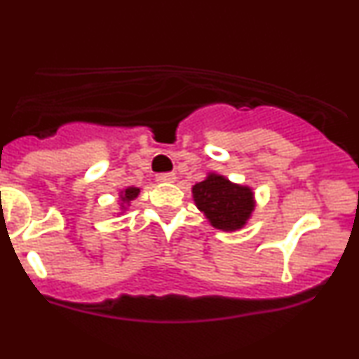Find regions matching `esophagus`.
Listing matches in <instances>:
<instances>
[{
  "instance_id": "esophagus-1",
  "label": "esophagus",
  "mask_w": 359,
  "mask_h": 359,
  "mask_svg": "<svg viewBox=\"0 0 359 359\" xmlns=\"http://www.w3.org/2000/svg\"><path fill=\"white\" fill-rule=\"evenodd\" d=\"M175 180H176L175 173H158L156 175V181H160V183H173Z\"/></svg>"
}]
</instances>
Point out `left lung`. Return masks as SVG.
Returning a JSON list of instances; mask_svg holds the SVG:
<instances>
[{
    "label": "left lung",
    "instance_id": "8db88e82",
    "mask_svg": "<svg viewBox=\"0 0 359 359\" xmlns=\"http://www.w3.org/2000/svg\"><path fill=\"white\" fill-rule=\"evenodd\" d=\"M196 205L220 230L242 229L253 210V193L245 186L232 184L219 175H209L193 188Z\"/></svg>",
    "mask_w": 359,
    "mask_h": 359
}]
</instances>
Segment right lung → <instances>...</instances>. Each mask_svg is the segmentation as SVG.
<instances>
[{
  "instance_id": "right-lung-1",
  "label": "right lung",
  "mask_w": 359,
  "mask_h": 359,
  "mask_svg": "<svg viewBox=\"0 0 359 359\" xmlns=\"http://www.w3.org/2000/svg\"><path fill=\"white\" fill-rule=\"evenodd\" d=\"M139 193H140L139 188H127V189L124 191V193H122L121 199L124 201V203H130L132 199H135L137 196H139Z\"/></svg>"
}]
</instances>
